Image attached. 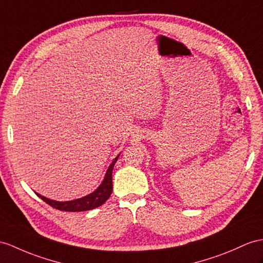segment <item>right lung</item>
Returning a JSON list of instances; mask_svg holds the SVG:
<instances>
[{
  "instance_id": "1",
  "label": "right lung",
  "mask_w": 263,
  "mask_h": 263,
  "mask_svg": "<svg viewBox=\"0 0 263 263\" xmlns=\"http://www.w3.org/2000/svg\"><path fill=\"white\" fill-rule=\"evenodd\" d=\"M118 157L119 155L111 162L109 167H108L106 172V175L104 177V180H102L101 184L90 194L82 196L80 198H77V200L65 201V202L50 200V198L42 196L39 193H35V194L39 196L41 200H43L47 204H49L50 206L60 211H66V212H82V211H89V210H93L96 208H98L102 205V204L109 198L112 192V170H114L115 163L117 162Z\"/></svg>"
}]
</instances>
